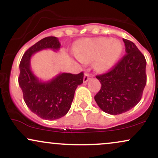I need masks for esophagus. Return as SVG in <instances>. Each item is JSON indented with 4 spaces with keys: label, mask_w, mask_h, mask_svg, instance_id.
Listing matches in <instances>:
<instances>
[{
    "label": "esophagus",
    "mask_w": 158,
    "mask_h": 158,
    "mask_svg": "<svg viewBox=\"0 0 158 158\" xmlns=\"http://www.w3.org/2000/svg\"><path fill=\"white\" fill-rule=\"evenodd\" d=\"M90 77V73H85V75H84V79H83V81H84L85 83L87 82V81L89 80Z\"/></svg>",
    "instance_id": "obj_1"
}]
</instances>
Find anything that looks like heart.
I'll return each mask as SVG.
<instances>
[{
    "label": "heart",
    "mask_w": 158,
    "mask_h": 158,
    "mask_svg": "<svg viewBox=\"0 0 158 158\" xmlns=\"http://www.w3.org/2000/svg\"><path fill=\"white\" fill-rule=\"evenodd\" d=\"M113 40L107 38L85 40L77 49V56L84 61L97 58L96 68L100 71H106L115 64L123 50L120 41Z\"/></svg>",
    "instance_id": "1"
}]
</instances>
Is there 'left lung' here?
Listing matches in <instances>:
<instances>
[{
    "label": "left lung",
    "instance_id": "8db88e82",
    "mask_svg": "<svg viewBox=\"0 0 158 158\" xmlns=\"http://www.w3.org/2000/svg\"><path fill=\"white\" fill-rule=\"evenodd\" d=\"M126 54L108 73L96 78L101 89L94 97L103 111L117 115L128 111L140 101L146 84V61L137 46L123 39Z\"/></svg>",
    "mask_w": 158,
    "mask_h": 158
}]
</instances>
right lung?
Listing matches in <instances>:
<instances>
[{
	"mask_svg": "<svg viewBox=\"0 0 158 158\" xmlns=\"http://www.w3.org/2000/svg\"><path fill=\"white\" fill-rule=\"evenodd\" d=\"M59 39L49 36L40 40L23 54L20 62L19 84L23 100L30 110L41 118L53 120L64 117L71 106L75 90L82 84L84 74L59 73L48 81H42L30 68V59L35 52L45 49L58 50Z\"/></svg>",
	"mask_w": 158,
	"mask_h": 158,
	"instance_id": "right-lung-1",
	"label": "right lung"
}]
</instances>
